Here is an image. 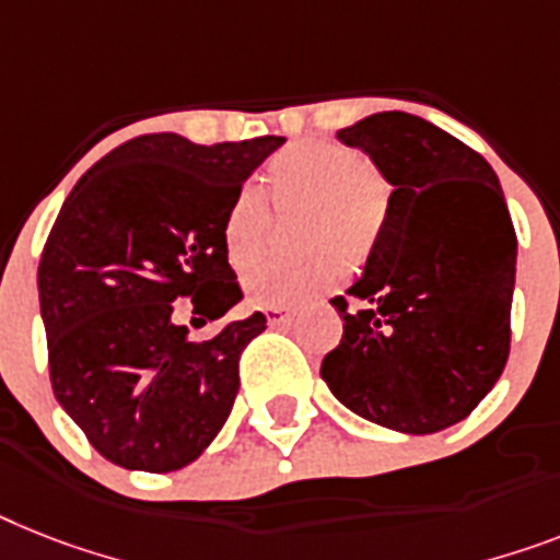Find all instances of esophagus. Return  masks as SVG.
I'll use <instances>...</instances> for the list:
<instances>
[{
  "label": "esophagus",
  "mask_w": 560,
  "mask_h": 560,
  "mask_svg": "<svg viewBox=\"0 0 560 560\" xmlns=\"http://www.w3.org/2000/svg\"><path fill=\"white\" fill-rule=\"evenodd\" d=\"M262 312H266V320H269V326H283V323L291 320V312L285 306H266Z\"/></svg>",
  "instance_id": "34e87169"
}]
</instances>
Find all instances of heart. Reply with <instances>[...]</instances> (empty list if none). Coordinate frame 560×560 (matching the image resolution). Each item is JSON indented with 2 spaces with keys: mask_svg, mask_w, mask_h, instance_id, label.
<instances>
[{
  "mask_svg": "<svg viewBox=\"0 0 560 560\" xmlns=\"http://www.w3.org/2000/svg\"><path fill=\"white\" fill-rule=\"evenodd\" d=\"M262 186L275 208H303L300 240L317 252L298 257L262 254L271 234L269 202L254 186L231 197L223 214V248L234 269H246L243 283L257 303L294 306L320 294L343 275V257L352 266L372 254L389 214V183L354 148L340 142H294L262 168Z\"/></svg>",
  "mask_w": 560,
  "mask_h": 560,
  "instance_id": "1",
  "label": "heart"
}]
</instances>
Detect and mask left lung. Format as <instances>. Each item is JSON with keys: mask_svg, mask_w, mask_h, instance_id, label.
<instances>
[{"mask_svg": "<svg viewBox=\"0 0 560 560\" xmlns=\"http://www.w3.org/2000/svg\"><path fill=\"white\" fill-rule=\"evenodd\" d=\"M389 179L366 271L335 298L331 395L377 427L432 435L489 395L510 358L518 237L492 165L427 119L383 110L340 128Z\"/></svg>", "mask_w": 560, "mask_h": 560, "instance_id": "obj_1", "label": "left lung"}]
</instances>
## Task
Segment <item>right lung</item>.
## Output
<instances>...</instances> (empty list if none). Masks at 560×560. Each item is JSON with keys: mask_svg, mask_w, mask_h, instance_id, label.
Masks as SVG:
<instances>
[{"mask_svg": "<svg viewBox=\"0 0 560 560\" xmlns=\"http://www.w3.org/2000/svg\"><path fill=\"white\" fill-rule=\"evenodd\" d=\"M283 137L197 145L142 133L68 194L39 257L50 386L105 460L174 472L200 457L240 389L262 312L191 340L243 300L223 248L231 197Z\"/></svg>", "mask_w": 560, "mask_h": 560, "instance_id": "1", "label": "right lung"}]
</instances>
